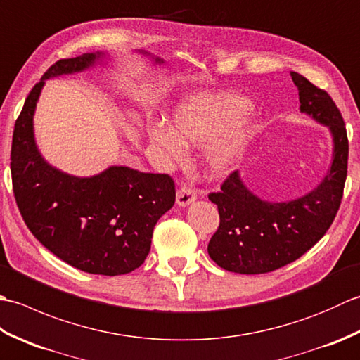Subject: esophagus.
Returning <instances> with one entry per match:
<instances>
[{
  "label": "esophagus",
  "instance_id": "34e87169",
  "mask_svg": "<svg viewBox=\"0 0 360 360\" xmlns=\"http://www.w3.org/2000/svg\"><path fill=\"white\" fill-rule=\"evenodd\" d=\"M196 200V193L192 190V187L182 186L178 193H176V204L181 205V207H186V205L192 204Z\"/></svg>",
  "mask_w": 360,
  "mask_h": 360
}]
</instances>
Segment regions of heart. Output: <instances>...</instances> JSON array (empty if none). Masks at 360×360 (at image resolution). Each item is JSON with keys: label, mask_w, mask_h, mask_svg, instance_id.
Returning a JSON list of instances; mask_svg holds the SVG:
<instances>
[{"label": "heart", "mask_w": 360, "mask_h": 360, "mask_svg": "<svg viewBox=\"0 0 360 360\" xmlns=\"http://www.w3.org/2000/svg\"><path fill=\"white\" fill-rule=\"evenodd\" d=\"M250 103L232 93H193L186 96L170 114V127H148L150 141L167 160L179 162L186 145L204 147L210 172H231L257 131Z\"/></svg>", "instance_id": "heart-1"}]
</instances>
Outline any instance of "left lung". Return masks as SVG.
Instances as JSON below:
<instances>
[{
  "label": "left lung",
  "instance_id": "1",
  "mask_svg": "<svg viewBox=\"0 0 360 360\" xmlns=\"http://www.w3.org/2000/svg\"><path fill=\"white\" fill-rule=\"evenodd\" d=\"M298 89L300 111L330 128L333 162L322 182L309 193L286 202L254 195L240 172H233L209 200L218 205L219 227L209 241V255L235 274H266L300 258L322 238L338 215L348 168L345 122L326 91L290 72Z\"/></svg>",
  "mask_w": 360,
  "mask_h": 360
}]
</instances>
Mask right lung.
Here are the masks:
<instances>
[{
    "label": "right lung",
    "mask_w": 360,
    "mask_h": 360,
    "mask_svg": "<svg viewBox=\"0 0 360 360\" xmlns=\"http://www.w3.org/2000/svg\"><path fill=\"white\" fill-rule=\"evenodd\" d=\"M103 57V52H91L63 58L44 72L15 122L11 172L15 201L35 238L83 272L114 277L145 262L153 229L174 204L173 179L122 165L91 178L68 174L46 162L34 136V112L44 80L82 72Z\"/></svg>",
    "instance_id": "add662e5"
}]
</instances>
